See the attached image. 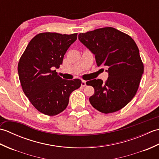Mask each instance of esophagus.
<instances>
[{"instance_id":"esophagus-1","label":"esophagus","mask_w":159,"mask_h":159,"mask_svg":"<svg viewBox=\"0 0 159 159\" xmlns=\"http://www.w3.org/2000/svg\"><path fill=\"white\" fill-rule=\"evenodd\" d=\"M81 86L82 87H85L86 86V81L85 80H82V83H81Z\"/></svg>"}]
</instances>
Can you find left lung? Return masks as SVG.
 Returning a JSON list of instances; mask_svg holds the SVG:
<instances>
[{
    "label": "left lung",
    "mask_w": 159,
    "mask_h": 159,
    "mask_svg": "<svg viewBox=\"0 0 159 159\" xmlns=\"http://www.w3.org/2000/svg\"><path fill=\"white\" fill-rule=\"evenodd\" d=\"M79 39L94 55L98 66H107L109 77L87 81L94 88L89 98L93 108L103 113L119 111L135 96L143 64L139 48L129 35L113 27L80 33Z\"/></svg>",
    "instance_id": "obj_1"
}]
</instances>
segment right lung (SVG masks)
Returning <instances> with one entry per match:
<instances>
[{
    "instance_id": "1",
    "label": "right lung",
    "mask_w": 159,
    "mask_h": 159,
    "mask_svg": "<svg viewBox=\"0 0 159 159\" xmlns=\"http://www.w3.org/2000/svg\"><path fill=\"white\" fill-rule=\"evenodd\" d=\"M76 39L77 33H39L20 57L18 72L23 92L35 109L47 116L65 110L71 93L81 85V80L63 79L54 70L61 65L64 55Z\"/></svg>"
}]
</instances>
